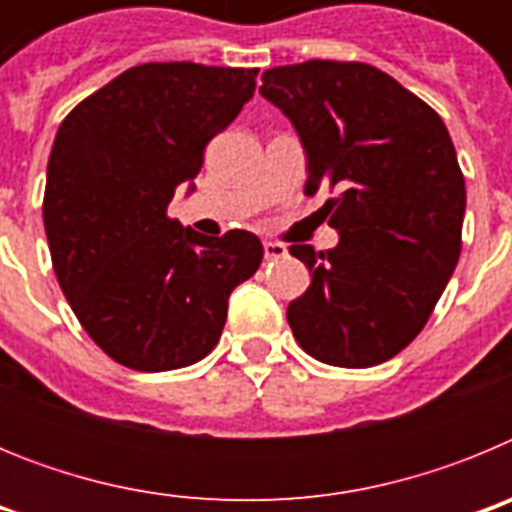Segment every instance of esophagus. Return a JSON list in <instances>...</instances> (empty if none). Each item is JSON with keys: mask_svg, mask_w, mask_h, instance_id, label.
<instances>
[{"mask_svg": "<svg viewBox=\"0 0 512 512\" xmlns=\"http://www.w3.org/2000/svg\"><path fill=\"white\" fill-rule=\"evenodd\" d=\"M264 256H266V261L282 259V256H287V248H284V246H282V243L266 241V243H264Z\"/></svg>", "mask_w": 512, "mask_h": 512, "instance_id": "esophagus-1", "label": "esophagus"}]
</instances>
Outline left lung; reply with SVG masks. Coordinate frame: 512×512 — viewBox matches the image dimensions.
<instances>
[{"label":"left lung","instance_id":"left-lung-1","mask_svg":"<svg viewBox=\"0 0 512 512\" xmlns=\"http://www.w3.org/2000/svg\"><path fill=\"white\" fill-rule=\"evenodd\" d=\"M261 81L300 135L305 194L338 189L323 205L338 246H289L312 274L289 328L323 364H382L423 330L459 261L467 189L449 130L369 63L305 61Z\"/></svg>","mask_w":512,"mask_h":512}]
</instances>
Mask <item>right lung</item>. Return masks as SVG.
<instances>
[{"mask_svg":"<svg viewBox=\"0 0 512 512\" xmlns=\"http://www.w3.org/2000/svg\"><path fill=\"white\" fill-rule=\"evenodd\" d=\"M259 69L133 66L79 102L48 158L43 225L53 271L92 341L135 372L205 359L228 297L256 274L248 230L207 238L166 215L194 189L205 146L253 97Z\"/></svg>","mask_w":512,"mask_h":512,"instance_id":"add662e5","label":"right lung"}]
</instances>
